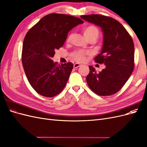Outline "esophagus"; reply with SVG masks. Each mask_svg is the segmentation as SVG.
<instances>
[{"instance_id": "1", "label": "esophagus", "mask_w": 147, "mask_h": 147, "mask_svg": "<svg viewBox=\"0 0 147 147\" xmlns=\"http://www.w3.org/2000/svg\"><path fill=\"white\" fill-rule=\"evenodd\" d=\"M80 66H81V64H80L78 63H75V64H74V68H78V67H79Z\"/></svg>"}]
</instances>
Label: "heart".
Segmentation results:
<instances>
[{"mask_svg": "<svg viewBox=\"0 0 147 147\" xmlns=\"http://www.w3.org/2000/svg\"><path fill=\"white\" fill-rule=\"evenodd\" d=\"M83 33L89 41L93 40L96 41L100 35V31L99 29L94 25H88L84 27L83 30ZM74 37V34L71 33L69 35V36L67 39V42H70ZM90 55V53L88 51H84L82 50H78L74 51L71 54V57L74 61L77 62H83L85 60L87 56Z\"/></svg>", "mask_w": 147, "mask_h": 147, "instance_id": "1", "label": "heart"}]
</instances>
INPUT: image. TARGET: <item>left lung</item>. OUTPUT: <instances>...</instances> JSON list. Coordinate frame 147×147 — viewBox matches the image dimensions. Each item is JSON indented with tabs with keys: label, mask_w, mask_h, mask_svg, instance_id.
<instances>
[{
	"label": "left lung",
	"mask_w": 147,
	"mask_h": 147,
	"mask_svg": "<svg viewBox=\"0 0 147 147\" xmlns=\"http://www.w3.org/2000/svg\"><path fill=\"white\" fill-rule=\"evenodd\" d=\"M81 18L99 26L104 32L102 52L95 57L94 61L104 64L106 67L97 73L93 67H89L88 85L99 96L113 95L123 87L134 70L132 38L124 26L113 18L97 14L83 15Z\"/></svg>",
	"instance_id": "1"
}]
</instances>
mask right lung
<instances>
[{
	"instance_id": "1",
	"label": "right lung",
	"mask_w": 147,
	"mask_h": 147,
	"mask_svg": "<svg viewBox=\"0 0 147 147\" xmlns=\"http://www.w3.org/2000/svg\"><path fill=\"white\" fill-rule=\"evenodd\" d=\"M83 23L78 18L59 13L43 17L24 39L21 61L30 84L38 94L52 97L63 90L73 64H57L51 59L63 46L69 31Z\"/></svg>"
}]
</instances>
